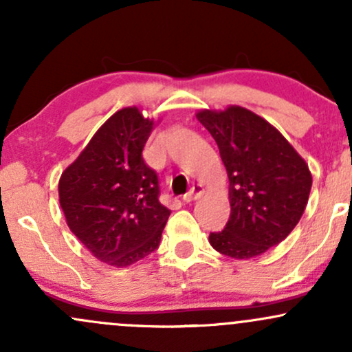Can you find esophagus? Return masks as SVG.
Returning a JSON list of instances; mask_svg holds the SVG:
<instances>
[{"label":"esophagus","mask_w":352,"mask_h":352,"mask_svg":"<svg viewBox=\"0 0 352 352\" xmlns=\"http://www.w3.org/2000/svg\"><path fill=\"white\" fill-rule=\"evenodd\" d=\"M200 193H201V185L197 184V185H193L192 188H190V192H187L184 197H182V200H184L185 204H190V201L195 200L197 197L200 195Z\"/></svg>","instance_id":"34e87169"}]
</instances>
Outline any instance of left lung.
<instances>
[{"label": "left lung", "mask_w": 352, "mask_h": 352, "mask_svg": "<svg viewBox=\"0 0 352 352\" xmlns=\"http://www.w3.org/2000/svg\"><path fill=\"white\" fill-rule=\"evenodd\" d=\"M197 119L212 134L227 168L230 218L210 245L236 260L263 254L281 243L305 212L311 172L293 145L263 117L232 106L200 111Z\"/></svg>", "instance_id": "obj_1"}]
</instances>
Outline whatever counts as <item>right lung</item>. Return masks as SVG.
Segmentation results:
<instances>
[{"instance_id":"obj_1","label":"right lung","mask_w":352,"mask_h":352,"mask_svg":"<svg viewBox=\"0 0 352 352\" xmlns=\"http://www.w3.org/2000/svg\"><path fill=\"white\" fill-rule=\"evenodd\" d=\"M153 129L137 107L109 117L59 180L71 232L104 263H135L159 248L170 210L142 151Z\"/></svg>"}]
</instances>
